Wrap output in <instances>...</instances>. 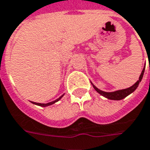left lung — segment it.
Here are the masks:
<instances>
[{
  "label": "left lung",
  "instance_id": "left-lung-1",
  "mask_svg": "<svg viewBox=\"0 0 150 150\" xmlns=\"http://www.w3.org/2000/svg\"><path fill=\"white\" fill-rule=\"evenodd\" d=\"M144 67L143 68L142 71H141V74L139 77V79L137 80V82L134 83L133 85L130 88H125V89H121V90H117V91H115V92H104V91H101L99 88H97L96 86L93 84V87L94 88V89L97 91V93L100 94L101 96H103L105 98L107 99H110V100H122L123 98H125L126 97H127L128 95H130L131 93H132L137 89V87L139 85V83H141V79L143 78V75H144Z\"/></svg>",
  "mask_w": 150,
  "mask_h": 150
}]
</instances>
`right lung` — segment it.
I'll return each mask as SVG.
<instances>
[{"mask_svg":"<svg viewBox=\"0 0 150 150\" xmlns=\"http://www.w3.org/2000/svg\"><path fill=\"white\" fill-rule=\"evenodd\" d=\"M64 96V94L62 95V96H61L59 98H57V100H53V101H51V102H49V103H46V104H45V103H36V102H32V101H31V103H33V104L35 105H40V106H42V107H45V106H49V105H51L54 104V103H56L57 101H58V100H60L62 97Z\"/></svg>","mask_w":150,"mask_h":150,"instance_id":"1","label":"right lung"}]
</instances>
